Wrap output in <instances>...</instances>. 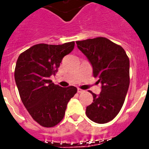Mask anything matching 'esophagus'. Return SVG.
Segmentation results:
<instances>
[{
  "label": "esophagus",
  "instance_id": "obj_1",
  "mask_svg": "<svg viewBox=\"0 0 149 149\" xmlns=\"http://www.w3.org/2000/svg\"><path fill=\"white\" fill-rule=\"evenodd\" d=\"M77 92H78V93H82V92H83L84 91L82 89H81V88H78V89H77Z\"/></svg>",
  "mask_w": 149,
  "mask_h": 149
}]
</instances>
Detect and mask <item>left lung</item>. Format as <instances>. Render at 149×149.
Here are the masks:
<instances>
[{
  "label": "left lung",
  "mask_w": 149,
  "mask_h": 149,
  "mask_svg": "<svg viewBox=\"0 0 149 149\" xmlns=\"http://www.w3.org/2000/svg\"><path fill=\"white\" fill-rule=\"evenodd\" d=\"M98 77L102 92L93 95V102L86 107V116L95 123L112 120L123 107L130 86V60L123 47L104 37L77 41Z\"/></svg>",
  "instance_id": "obj_1"
}]
</instances>
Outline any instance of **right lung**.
Here are the masks:
<instances>
[{"instance_id": "1", "label": "right lung", "mask_w": 149, "mask_h": 149, "mask_svg": "<svg viewBox=\"0 0 149 149\" xmlns=\"http://www.w3.org/2000/svg\"><path fill=\"white\" fill-rule=\"evenodd\" d=\"M74 45V42L38 44L17 59L14 77L20 98L33 120L44 127H53L63 120L67 103L77 92L74 86L63 88L50 79Z\"/></svg>"}]
</instances>
